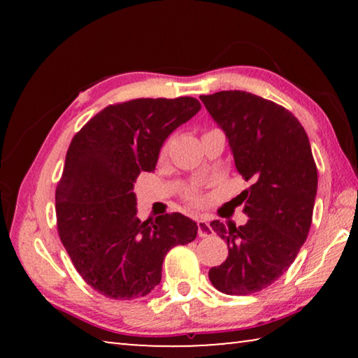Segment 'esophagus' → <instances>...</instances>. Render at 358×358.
Here are the masks:
<instances>
[{
    "mask_svg": "<svg viewBox=\"0 0 358 358\" xmlns=\"http://www.w3.org/2000/svg\"><path fill=\"white\" fill-rule=\"evenodd\" d=\"M197 232L199 237H210V235H213V229H211L210 222L205 220V217H201V220L197 221Z\"/></svg>",
    "mask_w": 358,
    "mask_h": 358,
    "instance_id": "1",
    "label": "esophagus"
}]
</instances>
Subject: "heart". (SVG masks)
Masks as SVG:
<instances>
[{
    "label": "heart",
    "instance_id": "1",
    "mask_svg": "<svg viewBox=\"0 0 358 358\" xmlns=\"http://www.w3.org/2000/svg\"><path fill=\"white\" fill-rule=\"evenodd\" d=\"M164 151H166V145L161 148V153H164ZM187 201L192 202V203H197L199 202V197L194 192H189V194H187Z\"/></svg>",
    "mask_w": 358,
    "mask_h": 358
}]
</instances>
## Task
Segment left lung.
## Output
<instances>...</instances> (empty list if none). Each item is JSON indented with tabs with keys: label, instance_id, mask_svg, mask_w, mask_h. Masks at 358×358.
I'll use <instances>...</instances> for the list:
<instances>
[{
	"label": "left lung",
	"instance_id": "8db88e82",
	"mask_svg": "<svg viewBox=\"0 0 358 358\" xmlns=\"http://www.w3.org/2000/svg\"><path fill=\"white\" fill-rule=\"evenodd\" d=\"M226 134L235 167L250 189L240 194L245 226L210 222L227 241L226 262L208 278L227 295H250L273 284L294 262L313 221L317 167L300 121L273 101L246 92L201 96Z\"/></svg>",
	"mask_w": 358,
	"mask_h": 358
}]
</instances>
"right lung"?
<instances>
[{
  "label": "right lung",
  "mask_w": 358,
  "mask_h": 358,
  "mask_svg": "<svg viewBox=\"0 0 358 358\" xmlns=\"http://www.w3.org/2000/svg\"><path fill=\"white\" fill-rule=\"evenodd\" d=\"M201 110L194 98H141L106 107L77 132L57 186L58 235L85 282L115 300L150 294L166 254L196 238L181 213L141 221L134 183L153 172L162 143Z\"/></svg>",
  "instance_id": "right-lung-1"
}]
</instances>
